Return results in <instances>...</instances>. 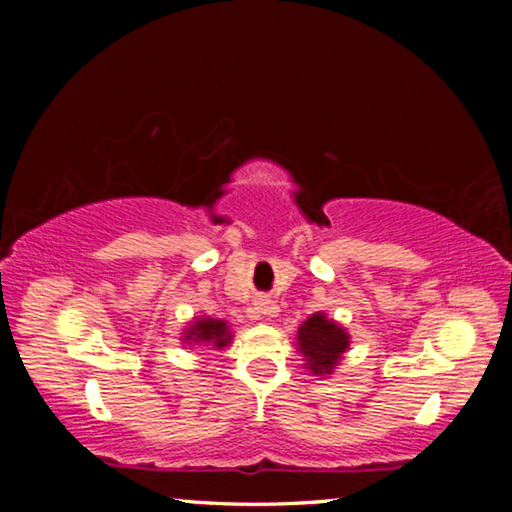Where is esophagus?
I'll return each instance as SVG.
<instances>
[{"label":"esophagus","mask_w":512,"mask_h":512,"mask_svg":"<svg viewBox=\"0 0 512 512\" xmlns=\"http://www.w3.org/2000/svg\"><path fill=\"white\" fill-rule=\"evenodd\" d=\"M255 309H257L259 316H273L275 314L273 300H268V298H257L255 300Z\"/></svg>","instance_id":"esophagus-1"}]
</instances>
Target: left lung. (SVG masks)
Here are the masks:
<instances>
[{"instance_id": "1", "label": "left lung", "mask_w": 512, "mask_h": 512, "mask_svg": "<svg viewBox=\"0 0 512 512\" xmlns=\"http://www.w3.org/2000/svg\"><path fill=\"white\" fill-rule=\"evenodd\" d=\"M296 345L311 375L329 377L350 350V334L334 318L316 311L298 327Z\"/></svg>"}]
</instances>
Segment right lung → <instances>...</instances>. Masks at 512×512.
I'll return each instance as SVG.
<instances>
[{"label": "right lung", "mask_w": 512, "mask_h": 512, "mask_svg": "<svg viewBox=\"0 0 512 512\" xmlns=\"http://www.w3.org/2000/svg\"><path fill=\"white\" fill-rule=\"evenodd\" d=\"M187 348H210V350H223L232 343L230 325L221 318L210 316H196L189 320L187 327L180 336Z\"/></svg>", "instance_id": "right-lung-1"}]
</instances>
